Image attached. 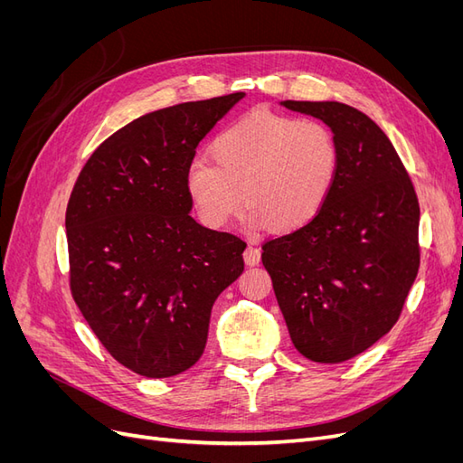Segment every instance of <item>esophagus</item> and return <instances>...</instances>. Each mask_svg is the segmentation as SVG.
I'll list each match as a JSON object with an SVG mask.
<instances>
[{
  "mask_svg": "<svg viewBox=\"0 0 463 463\" xmlns=\"http://www.w3.org/2000/svg\"><path fill=\"white\" fill-rule=\"evenodd\" d=\"M243 259L249 266H255L260 262V249L257 245H249L243 253Z\"/></svg>",
  "mask_w": 463,
  "mask_h": 463,
  "instance_id": "esophagus-1",
  "label": "esophagus"
}]
</instances>
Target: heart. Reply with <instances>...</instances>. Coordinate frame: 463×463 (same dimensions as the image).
Masks as SVG:
<instances>
[{
    "instance_id": "heart-1",
    "label": "heart",
    "mask_w": 463,
    "mask_h": 463,
    "mask_svg": "<svg viewBox=\"0 0 463 463\" xmlns=\"http://www.w3.org/2000/svg\"><path fill=\"white\" fill-rule=\"evenodd\" d=\"M210 160L187 167L185 187L208 228H223L245 204L249 222L274 232L307 226L325 206L340 165L332 131L317 119L257 109L223 128Z\"/></svg>"
}]
</instances>
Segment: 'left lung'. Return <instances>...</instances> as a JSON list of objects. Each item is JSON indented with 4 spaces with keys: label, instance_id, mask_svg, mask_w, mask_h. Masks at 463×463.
I'll use <instances>...</instances> for the list:
<instances>
[{
    "label": "left lung",
    "instance_id": "1",
    "mask_svg": "<svg viewBox=\"0 0 463 463\" xmlns=\"http://www.w3.org/2000/svg\"><path fill=\"white\" fill-rule=\"evenodd\" d=\"M326 123L334 185L307 226L262 245L293 345L317 363L365 352L400 318L419 270V203L394 145L342 102H279Z\"/></svg>",
    "mask_w": 463,
    "mask_h": 463
}]
</instances>
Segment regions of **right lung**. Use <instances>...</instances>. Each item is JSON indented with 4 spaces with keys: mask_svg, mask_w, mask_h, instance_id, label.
Segmentation results:
<instances>
[{
    "mask_svg": "<svg viewBox=\"0 0 463 463\" xmlns=\"http://www.w3.org/2000/svg\"><path fill=\"white\" fill-rule=\"evenodd\" d=\"M245 92L137 118L98 146L67 204L71 293L123 367L187 371L204 352L213 305L243 272L247 243L189 213L187 167Z\"/></svg>",
    "mask_w": 463,
    "mask_h": 463,
    "instance_id": "1",
    "label": "right lung"
}]
</instances>
